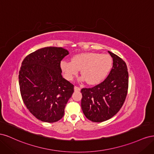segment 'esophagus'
Masks as SVG:
<instances>
[{
    "label": "esophagus",
    "mask_w": 154,
    "mask_h": 154,
    "mask_svg": "<svg viewBox=\"0 0 154 154\" xmlns=\"http://www.w3.org/2000/svg\"><path fill=\"white\" fill-rule=\"evenodd\" d=\"M80 90H81L80 87H77V86H75V87H74V91H80Z\"/></svg>",
    "instance_id": "1"
}]
</instances>
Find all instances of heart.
I'll use <instances>...</instances> for the list:
<instances>
[{
  "mask_svg": "<svg viewBox=\"0 0 154 154\" xmlns=\"http://www.w3.org/2000/svg\"><path fill=\"white\" fill-rule=\"evenodd\" d=\"M112 66V58L108 54L87 53L77 54L71 62L63 60L61 68L66 77L72 80L81 70L82 80L88 84L96 85L103 82L108 76Z\"/></svg>",
  "mask_w": 154,
  "mask_h": 154,
  "instance_id": "b5f03b06",
  "label": "heart"
}]
</instances>
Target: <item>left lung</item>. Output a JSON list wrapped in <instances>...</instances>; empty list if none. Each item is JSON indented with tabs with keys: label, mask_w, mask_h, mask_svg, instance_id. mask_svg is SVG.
I'll use <instances>...</instances> for the list:
<instances>
[{
	"label": "left lung",
	"mask_w": 154,
	"mask_h": 154,
	"mask_svg": "<svg viewBox=\"0 0 154 154\" xmlns=\"http://www.w3.org/2000/svg\"><path fill=\"white\" fill-rule=\"evenodd\" d=\"M108 52L113 60L108 76L100 84L81 90L83 112L93 122H103L112 118L122 107L128 92L127 64L118 56Z\"/></svg>",
	"instance_id": "obj_1"
}]
</instances>
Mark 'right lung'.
I'll use <instances>...</instances> for the list:
<instances>
[{"instance_id": "obj_1", "label": "right lung", "mask_w": 154, "mask_h": 154, "mask_svg": "<svg viewBox=\"0 0 154 154\" xmlns=\"http://www.w3.org/2000/svg\"><path fill=\"white\" fill-rule=\"evenodd\" d=\"M69 54L62 48L46 47L28 54L19 71L20 91L27 109L44 122L62 119L74 85L62 75L60 63Z\"/></svg>"}]
</instances>
